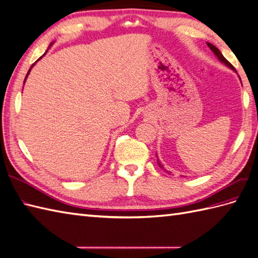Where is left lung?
<instances>
[{"label": "left lung", "mask_w": 258, "mask_h": 258, "mask_svg": "<svg viewBox=\"0 0 258 258\" xmlns=\"http://www.w3.org/2000/svg\"><path fill=\"white\" fill-rule=\"evenodd\" d=\"M208 46L209 47H210V49L215 53V56H217L219 59H220V60L221 61H222V62H224L226 66H229V67L231 68V69H233V70H235V68L234 67H233V66L229 62V61H227L226 60V59L224 58V56L222 55V53H221V51L218 49V48L217 47H215L214 45H212V44H210V43H208ZM157 164H158V166L160 167V168H163L164 169V167H163V165H161V163H160V161L158 160V158H157Z\"/></svg>", "instance_id": "left-lung-1"}]
</instances>
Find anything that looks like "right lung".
Segmentation results:
<instances>
[{
  "instance_id": "1",
  "label": "right lung",
  "mask_w": 258,
  "mask_h": 258,
  "mask_svg": "<svg viewBox=\"0 0 258 258\" xmlns=\"http://www.w3.org/2000/svg\"><path fill=\"white\" fill-rule=\"evenodd\" d=\"M44 55H45V53H44ZM44 55H43V56H44ZM43 56H41V57H43ZM41 57H40V58H41ZM40 58H39V59H40ZM39 59H38V60H39ZM34 64H35V63H33V64H32V67H31V69L33 68V66H34ZM31 69H29V70H28V73H27V75H26V78H27V76H28V74H29V71H31ZM26 78H25V80H26ZM24 83H25V81H24Z\"/></svg>"
}]
</instances>
